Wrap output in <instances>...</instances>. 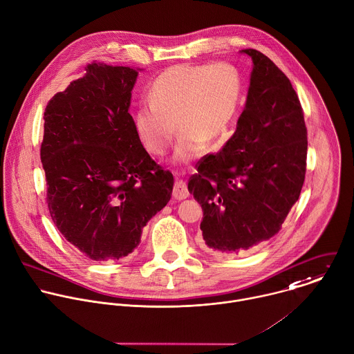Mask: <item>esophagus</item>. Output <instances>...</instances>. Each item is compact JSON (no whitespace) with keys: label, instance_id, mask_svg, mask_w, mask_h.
<instances>
[{"label":"esophagus","instance_id":"esophagus-1","mask_svg":"<svg viewBox=\"0 0 354 354\" xmlns=\"http://www.w3.org/2000/svg\"><path fill=\"white\" fill-rule=\"evenodd\" d=\"M172 197L174 200H185L189 197V190H187V185L185 180L182 179H176L175 185H174V192H172Z\"/></svg>","mask_w":354,"mask_h":354}]
</instances>
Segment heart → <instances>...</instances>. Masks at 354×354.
I'll list each match as a JSON object with an SVG mask.
<instances>
[{
  "label": "heart",
  "mask_w": 354,
  "mask_h": 354,
  "mask_svg": "<svg viewBox=\"0 0 354 354\" xmlns=\"http://www.w3.org/2000/svg\"><path fill=\"white\" fill-rule=\"evenodd\" d=\"M243 95L241 74L230 63L176 64L153 82L149 103L133 114V128L145 149L162 156L180 131L174 160L186 164L207 142H216L233 121Z\"/></svg>",
  "instance_id": "1"
}]
</instances>
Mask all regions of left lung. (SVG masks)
<instances>
[{
  "instance_id": "8db88e82",
  "label": "left lung",
  "mask_w": 354,
  "mask_h": 354,
  "mask_svg": "<svg viewBox=\"0 0 354 354\" xmlns=\"http://www.w3.org/2000/svg\"><path fill=\"white\" fill-rule=\"evenodd\" d=\"M240 52L252 59V71L236 132L200 161L187 185L203 208L207 247L223 255L277 234L306 174L308 129L291 81L262 52Z\"/></svg>"
}]
</instances>
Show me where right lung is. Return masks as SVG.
Here are the masks:
<instances>
[{
	"label": "right lung",
	"instance_id": "obj_1",
	"mask_svg": "<svg viewBox=\"0 0 354 354\" xmlns=\"http://www.w3.org/2000/svg\"><path fill=\"white\" fill-rule=\"evenodd\" d=\"M46 104L41 162L50 218L96 262L118 261L171 200L174 176L140 143L129 114L138 70L91 63Z\"/></svg>",
	"mask_w": 354,
	"mask_h": 354
}]
</instances>
